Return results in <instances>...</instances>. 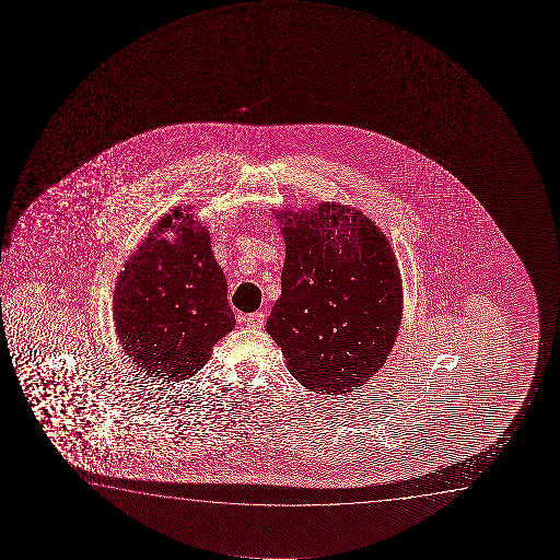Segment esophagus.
Segmentation results:
<instances>
[{
	"mask_svg": "<svg viewBox=\"0 0 560 560\" xmlns=\"http://www.w3.org/2000/svg\"><path fill=\"white\" fill-rule=\"evenodd\" d=\"M243 322H245L248 329H261L264 323H266V315L261 314V312H254V314L245 315Z\"/></svg>",
	"mask_w": 560,
	"mask_h": 560,
	"instance_id": "1",
	"label": "esophagus"
}]
</instances>
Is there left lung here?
<instances>
[{
	"instance_id": "obj_1",
	"label": "left lung",
	"mask_w": 560,
	"mask_h": 560,
	"mask_svg": "<svg viewBox=\"0 0 560 560\" xmlns=\"http://www.w3.org/2000/svg\"><path fill=\"white\" fill-rule=\"evenodd\" d=\"M276 220L287 250L269 337L307 390H360L388 360L401 323L390 243L368 215L340 202L281 210Z\"/></svg>"
}]
</instances>
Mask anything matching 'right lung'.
Here are the masks:
<instances>
[{
  "mask_svg": "<svg viewBox=\"0 0 560 560\" xmlns=\"http://www.w3.org/2000/svg\"><path fill=\"white\" fill-rule=\"evenodd\" d=\"M164 230L175 231L174 242L160 237ZM113 302L124 352L141 373L166 383L205 368L215 342L235 327L228 281L191 207L174 208L156 223L124 264Z\"/></svg>",
  "mask_w": 560,
  "mask_h": 560,
  "instance_id": "add662e5",
  "label": "right lung"
}]
</instances>
